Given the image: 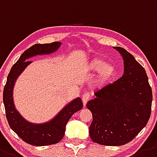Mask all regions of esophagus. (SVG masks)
I'll return each mask as SVG.
<instances>
[{
    "mask_svg": "<svg viewBox=\"0 0 157 157\" xmlns=\"http://www.w3.org/2000/svg\"><path fill=\"white\" fill-rule=\"evenodd\" d=\"M89 98H90V94L88 92H85L83 94V96H82V101H83L84 106H86V104L88 101Z\"/></svg>",
    "mask_w": 157,
    "mask_h": 157,
    "instance_id": "obj_1",
    "label": "esophagus"
}]
</instances>
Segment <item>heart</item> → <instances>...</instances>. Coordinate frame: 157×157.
<instances>
[{
    "label": "heart",
    "mask_w": 157,
    "mask_h": 157,
    "mask_svg": "<svg viewBox=\"0 0 157 157\" xmlns=\"http://www.w3.org/2000/svg\"><path fill=\"white\" fill-rule=\"evenodd\" d=\"M89 72H98L95 82L98 86H104L108 84L113 78L116 74L115 66L111 63H105L100 58H94L91 59L87 66Z\"/></svg>",
    "instance_id": "1"
}]
</instances>
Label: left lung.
<instances>
[{
	"label": "left lung",
	"mask_w": 157,
	"mask_h": 157,
	"mask_svg": "<svg viewBox=\"0 0 157 157\" xmlns=\"http://www.w3.org/2000/svg\"><path fill=\"white\" fill-rule=\"evenodd\" d=\"M114 48L123 56L124 74L96 91L87 108L92 113L89 127L91 140L119 146L131 142L145 128L150 117L152 93L142 65L123 48Z\"/></svg>",
	"instance_id": "left-lung-1"
}]
</instances>
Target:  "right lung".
<instances>
[{
	"mask_svg": "<svg viewBox=\"0 0 157 157\" xmlns=\"http://www.w3.org/2000/svg\"><path fill=\"white\" fill-rule=\"evenodd\" d=\"M61 44V42L56 41L44 44H36L31 46L12 66L7 78L3 92V101L8 124L19 138L29 145L43 146L60 142L64 136L66 125L70 117L83 108L81 99L77 98L65 106L51 121L42 124H33L24 119L14 105L12 97L14 84L19 74L32 63L28 59L37 55L51 54L56 52Z\"/></svg>",
	"mask_w": 157,
	"mask_h": 157,
	"instance_id": "right-lung-1",
	"label": "right lung"
}]
</instances>
